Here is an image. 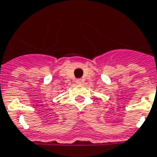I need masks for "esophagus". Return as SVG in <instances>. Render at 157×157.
Returning <instances> with one entry per match:
<instances>
[{"label":"esophagus","instance_id":"obj_1","mask_svg":"<svg viewBox=\"0 0 157 157\" xmlns=\"http://www.w3.org/2000/svg\"><path fill=\"white\" fill-rule=\"evenodd\" d=\"M76 83H78V84H82L83 81H82V79H77Z\"/></svg>","mask_w":157,"mask_h":157}]
</instances>
